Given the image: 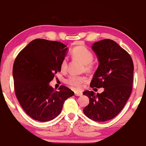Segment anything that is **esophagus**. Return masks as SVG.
Returning a JSON list of instances; mask_svg holds the SVG:
<instances>
[{"instance_id": "obj_1", "label": "esophagus", "mask_w": 146, "mask_h": 146, "mask_svg": "<svg viewBox=\"0 0 146 146\" xmlns=\"http://www.w3.org/2000/svg\"><path fill=\"white\" fill-rule=\"evenodd\" d=\"M74 94L76 96H82V93L81 91H75L74 92Z\"/></svg>"}]
</instances>
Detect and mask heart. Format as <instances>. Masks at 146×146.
<instances>
[{
    "label": "heart",
    "mask_w": 146,
    "mask_h": 146,
    "mask_svg": "<svg viewBox=\"0 0 146 146\" xmlns=\"http://www.w3.org/2000/svg\"><path fill=\"white\" fill-rule=\"evenodd\" d=\"M71 55L74 59H78L84 64V70L91 72L95 68L93 62L94 55L92 51L84 46H78L71 51ZM68 65V59L64 57L60 64V68L62 72L66 71ZM86 78L82 76L71 75L66 80V83L69 86L75 89H79L86 82Z\"/></svg>",
    "instance_id": "1"
}]
</instances>
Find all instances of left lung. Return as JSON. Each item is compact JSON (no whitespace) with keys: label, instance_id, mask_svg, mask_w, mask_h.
I'll use <instances>...</instances> for the list:
<instances>
[{"label":"left lung","instance_id":"1","mask_svg":"<svg viewBox=\"0 0 146 146\" xmlns=\"http://www.w3.org/2000/svg\"><path fill=\"white\" fill-rule=\"evenodd\" d=\"M92 49L97 55L99 65L91 80V88L103 87L96 94L86 91L89 104L84 109L87 117L97 122L110 120L122 110L133 89L134 64L131 55L110 39L94 43Z\"/></svg>","mask_w":146,"mask_h":146}]
</instances>
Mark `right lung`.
<instances>
[{
	"label": "right lung",
	"mask_w": 146,
	"mask_h": 146,
	"mask_svg": "<svg viewBox=\"0 0 146 146\" xmlns=\"http://www.w3.org/2000/svg\"><path fill=\"white\" fill-rule=\"evenodd\" d=\"M66 46L61 42L35 39L23 49L13 66L15 95L26 113L39 121L59 115L63 104L74 93L64 86L55 91L49 83L60 71Z\"/></svg>",
	"instance_id": "obj_1"
}]
</instances>
